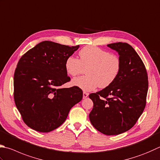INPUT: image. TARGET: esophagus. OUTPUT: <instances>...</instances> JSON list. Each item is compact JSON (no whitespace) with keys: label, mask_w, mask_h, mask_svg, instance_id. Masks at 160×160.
<instances>
[{"label":"esophagus","mask_w":160,"mask_h":160,"mask_svg":"<svg viewBox=\"0 0 160 160\" xmlns=\"http://www.w3.org/2000/svg\"><path fill=\"white\" fill-rule=\"evenodd\" d=\"M88 93H87L86 92H83V99H86V98H88Z\"/></svg>","instance_id":"34e87169"}]
</instances>
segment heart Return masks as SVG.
Wrapping results in <instances>:
<instances>
[{"mask_svg": "<svg viewBox=\"0 0 160 160\" xmlns=\"http://www.w3.org/2000/svg\"><path fill=\"white\" fill-rule=\"evenodd\" d=\"M79 59L70 56L65 62L67 73L75 77L87 68L86 76L75 78L73 86L84 91H90L98 88H105L110 86L118 76L121 69V61L114 54L94 46L83 47L79 52Z\"/></svg>", "mask_w": 160, "mask_h": 160, "instance_id": "1", "label": "heart"}]
</instances>
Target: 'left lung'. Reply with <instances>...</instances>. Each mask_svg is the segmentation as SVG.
<instances>
[{"label":"left lung","instance_id":"8db88e82","mask_svg":"<svg viewBox=\"0 0 160 160\" xmlns=\"http://www.w3.org/2000/svg\"><path fill=\"white\" fill-rule=\"evenodd\" d=\"M107 47L118 53L121 69L110 86L89 95L93 102L89 118L102 134L117 135L130 129L142 114L148 81L145 65L131 45L116 42Z\"/></svg>","mask_w":160,"mask_h":160}]
</instances>
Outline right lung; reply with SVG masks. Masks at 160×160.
Instances as JSON below:
<instances>
[{"label": "right lung", "mask_w": 160, "mask_h": 160, "mask_svg": "<svg viewBox=\"0 0 160 160\" xmlns=\"http://www.w3.org/2000/svg\"><path fill=\"white\" fill-rule=\"evenodd\" d=\"M79 47L44 41L18 62L14 74V99L29 128L40 132L58 128L71 108L82 99L81 88L61 87L70 81L65 68L66 59Z\"/></svg>", "instance_id": "1"}]
</instances>
